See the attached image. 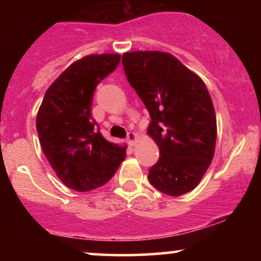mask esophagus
Listing matches in <instances>:
<instances>
[{
	"instance_id": "34e87169",
	"label": "esophagus",
	"mask_w": 261,
	"mask_h": 261,
	"mask_svg": "<svg viewBox=\"0 0 261 261\" xmlns=\"http://www.w3.org/2000/svg\"><path fill=\"white\" fill-rule=\"evenodd\" d=\"M137 134L135 133H128L127 134V142L130 143V146H134L135 143H136V140H137Z\"/></svg>"
}]
</instances>
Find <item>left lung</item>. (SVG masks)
<instances>
[{
  "label": "left lung",
  "mask_w": 261,
  "mask_h": 261,
  "mask_svg": "<svg viewBox=\"0 0 261 261\" xmlns=\"http://www.w3.org/2000/svg\"><path fill=\"white\" fill-rule=\"evenodd\" d=\"M122 66L147 108V134L160 148L149 182L166 195H184L199 185L215 154L216 113L207 87L169 53H125Z\"/></svg>",
  "instance_id": "1"
}]
</instances>
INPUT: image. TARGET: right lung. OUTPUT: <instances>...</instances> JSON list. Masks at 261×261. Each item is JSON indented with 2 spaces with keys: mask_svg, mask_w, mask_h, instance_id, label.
I'll use <instances>...</instances> for the list:
<instances>
[{
  "mask_svg": "<svg viewBox=\"0 0 261 261\" xmlns=\"http://www.w3.org/2000/svg\"><path fill=\"white\" fill-rule=\"evenodd\" d=\"M119 62V54L77 60L47 88L38 110L37 131L45 157L72 190L83 193L104 185L126 155V146L104 139L92 116L95 87Z\"/></svg>",
  "mask_w": 261,
  "mask_h": 261,
  "instance_id": "1",
  "label": "right lung"
}]
</instances>
